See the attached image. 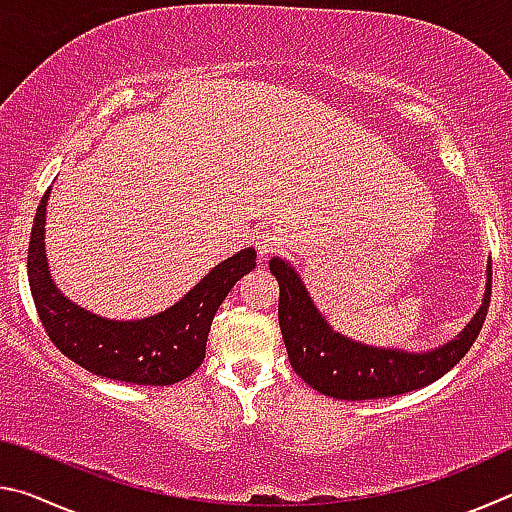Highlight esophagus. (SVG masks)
Wrapping results in <instances>:
<instances>
[{
	"label": "esophagus",
	"mask_w": 512,
	"mask_h": 512,
	"mask_svg": "<svg viewBox=\"0 0 512 512\" xmlns=\"http://www.w3.org/2000/svg\"><path fill=\"white\" fill-rule=\"evenodd\" d=\"M255 248H257V255L266 259L277 248L275 232H262V235H257L255 237Z\"/></svg>",
	"instance_id": "1"
}]
</instances>
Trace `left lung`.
Masks as SVG:
<instances>
[{
    "label": "left lung",
    "instance_id": "1",
    "mask_svg": "<svg viewBox=\"0 0 512 512\" xmlns=\"http://www.w3.org/2000/svg\"><path fill=\"white\" fill-rule=\"evenodd\" d=\"M268 268L280 284L277 318L293 370L314 391L336 400H379L411 393L440 379L472 348L490 305L492 264L485 271L488 280L479 311L452 341L427 352L377 348L334 332L287 259L273 257Z\"/></svg>",
    "mask_w": 512,
    "mask_h": 512
}]
</instances>
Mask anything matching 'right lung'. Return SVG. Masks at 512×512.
Here are the masks:
<instances>
[{
	"mask_svg": "<svg viewBox=\"0 0 512 512\" xmlns=\"http://www.w3.org/2000/svg\"><path fill=\"white\" fill-rule=\"evenodd\" d=\"M51 187L38 205L29 241V284L49 339L65 357L92 375L140 386L178 384L205 359L216 309L230 289L255 268V248L239 250L216 264L194 289L160 314L112 320L69 300L51 280L45 221Z\"/></svg>",
	"mask_w": 512,
	"mask_h": 512,
	"instance_id": "add662e5",
	"label": "right lung"
}]
</instances>
